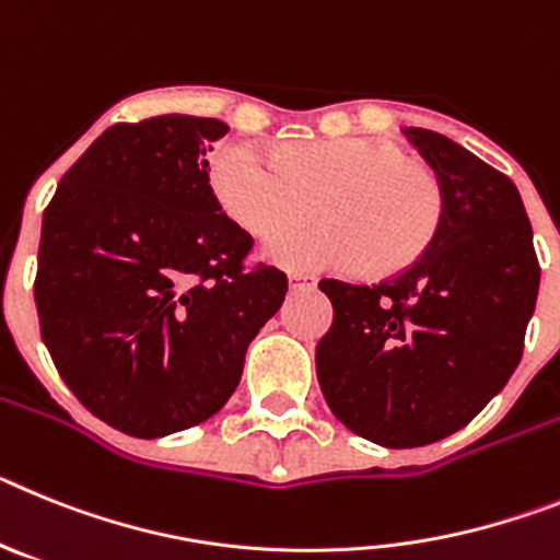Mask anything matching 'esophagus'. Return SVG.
<instances>
[{
  "instance_id": "34e87169",
  "label": "esophagus",
  "mask_w": 560,
  "mask_h": 560,
  "mask_svg": "<svg viewBox=\"0 0 560 560\" xmlns=\"http://www.w3.org/2000/svg\"><path fill=\"white\" fill-rule=\"evenodd\" d=\"M313 287L315 279H310V276L290 273V290H293V293H304V290H313Z\"/></svg>"
}]
</instances>
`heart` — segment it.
<instances>
[{
  "label": "heart",
  "instance_id": "obj_1",
  "mask_svg": "<svg viewBox=\"0 0 560 560\" xmlns=\"http://www.w3.org/2000/svg\"><path fill=\"white\" fill-rule=\"evenodd\" d=\"M220 206L253 236L301 222L318 202V225L276 233L267 259L295 270L400 273L440 233L445 188L440 174L386 138H324L284 143L276 154L225 143L211 160Z\"/></svg>",
  "mask_w": 560,
  "mask_h": 560
}]
</instances>
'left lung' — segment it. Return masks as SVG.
<instances>
[{
  "mask_svg": "<svg viewBox=\"0 0 560 560\" xmlns=\"http://www.w3.org/2000/svg\"><path fill=\"white\" fill-rule=\"evenodd\" d=\"M406 135L445 188L436 240L381 284H318L335 313L315 347L320 392L349 431L386 448L445 440L502 392L541 279L513 179L445 135Z\"/></svg>",
  "mask_w": 560,
  "mask_h": 560,
  "instance_id": "1",
  "label": "left lung"
}]
</instances>
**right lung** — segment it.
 I'll return each instance as SVG.
<instances>
[{"instance_id":"add662e5","label":"right lung","mask_w":560,"mask_h":560,"mask_svg":"<svg viewBox=\"0 0 560 560\" xmlns=\"http://www.w3.org/2000/svg\"><path fill=\"white\" fill-rule=\"evenodd\" d=\"M225 132L194 115L109 126L45 208L42 340L72 395L140 440L217 415L287 293L281 270L245 265L250 233L211 188Z\"/></svg>"}]
</instances>
